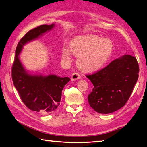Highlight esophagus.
<instances>
[{"mask_svg": "<svg viewBox=\"0 0 147 147\" xmlns=\"http://www.w3.org/2000/svg\"><path fill=\"white\" fill-rule=\"evenodd\" d=\"M81 78L80 74L78 73H74L73 74L71 75V80L73 81L78 80Z\"/></svg>", "mask_w": 147, "mask_h": 147, "instance_id": "esophagus-1", "label": "esophagus"}]
</instances>
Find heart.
Wrapping results in <instances>:
<instances>
[{
    "label": "heart",
    "mask_w": 147,
    "mask_h": 147,
    "mask_svg": "<svg viewBox=\"0 0 147 147\" xmlns=\"http://www.w3.org/2000/svg\"><path fill=\"white\" fill-rule=\"evenodd\" d=\"M113 43L108 38L97 35H86L77 36L70 43V49L64 47L62 55L69 59L71 52L78 55L77 64L85 72H94L102 67L110 57L113 50Z\"/></svg>",
    "instance_id": "b5f03b06"
}]
</instances>
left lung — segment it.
<instances>
[{"label": "left lung", "mask_w": 147, "mask_h": 147, "mask_svg": "<svg viewBox=\"0 0 147 147\" xmlns=\"http://www.w3.org/2000/svg\"><path fill=\"white\" fill-rule=\"evenodd\" d=\"M138 73L136 59L124 55L102 69L86 75L94 86L88 96L90 105L101 114L111 113L123 107L131 95Z\"/></svg>", "instance_id": "obj_1"}]
</instances>
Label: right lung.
Returning <instances> with one entry per match:
<instances>
[{
	"label": "right lung",
	"mask_w": 147,
	"mask_h": 147,
	"mask_svg": "<svg viewBox=\"0 0 147 147\" xmlns=\"http://www.w3.org/2000/svg\"><path fill=\"white\" fill-rule=\"evenodd\" d=\"M54 24H43L25 34L17 45L15 59L12 67V79L21 100L30 110L42 114L54 111L60 104L62 91L69 82L68 77L56 75H32L28 74L18 57L23 45L51 30Z\"/></svg>",
	"instance_id": "obj_1"
}]
</instances>
